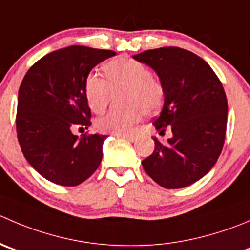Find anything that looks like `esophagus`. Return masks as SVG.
<instances>
[{"instance_id":"34e87169","label":"esophagus","mask_w":250,"mask_h":250,"mask_svg":"<svg viewBox=\"0 0 250 250\" xmlns=\"http://www.w3.org/2000/svg\"><path fill=\"white\" fill-rule=\"evenodd\" d=\"M118 138H123L125 140H129V142H134L135 137L134 135H130V134H117Z\"/></svg>"}]
</instances>
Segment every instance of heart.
I'll list each match as a JSON object with an SVG mask.
<instances>
[{"mask_svg": "<svg viewBox=\"0 0 250 250\" xmlns=\"http://www.w3.org/2000/svg\"><path fill=\"white\" fill-rule=\"evenodd\" d=\"M105 78L90 73L84 82V95L90 110L105 111L112 91L125 90L123 104L128 107L122 112H110L96 121V128L103 133L127 134L140 122L144 112L152 115L164 104L165 90L160 82L152 78L145 64L129 57H118L104 67Z\"/></svg>", "mask_w": 250, "mask_h": 250, "instance_id": "1", "label": "heart"}]
</instances>
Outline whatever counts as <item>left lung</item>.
I'll return each mask as SVG.
<instances>
[{
    "label": "left lung",
    "instance_id": "8db88e82",
    "mask_svg": "<svg viewBox=\"0 0 250 250\" xmlns=\"http://www.w3.org/2000/svg\"><path fill=\"white\" fill-rule=\"evenodd\" d=\"M156 72L165 101L152 125L172 138L142 161L147 174L167 189L184 188L212 168L225 143L227 99L224 86L203 58L179 47H160L133 56Z\"/></svg>",
    "mask_w": 250,
    "mask_h": 250
}]
</instances>
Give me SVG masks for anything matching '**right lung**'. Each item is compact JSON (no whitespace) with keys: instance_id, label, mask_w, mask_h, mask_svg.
Masks as SVG:
<instances>
[{"instance_id":"obj_1","label":"right lung","mask_w":250,"mask_h":250,"mask_svg":"<svg viewBox=\"0 0 250 250\" xmlns=\"http://www.w3.org/2000/svg\"><path fill=\"white\" fill-rule=\"evenodd\" d=\"M115 51L68 46L47 53L23 78L18 93L17 135L26 161L43 178L73 187L88 179L103 159L100 134L78 138L74 125L88 129L90 108L84 82Z\"/></svg>"}]
</instances>
